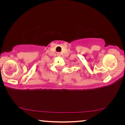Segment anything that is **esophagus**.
Returning <instances> with one entry per match:
<instances>
[{
    "instance_id": "1",
    "label": "esophagus",
    "mask_w": 125,
    "mask_h": 125,
    "mask_svg": "<svg viewBox=\"0 0 125 125\" xmlns=\"http://www.w3.org/2000/svg\"><path fill=\"white\" fill-rule=\"evenodd\" d=\"M57 55H58V56H61V54H60V53H58Z\"/></svg>"
}]
</instances>
